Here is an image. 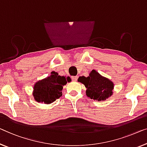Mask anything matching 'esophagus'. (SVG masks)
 <instances>
[{
	"mask_svg": "<svg viewBox=\"0 0 147 147\" xmlns=\"http://www.w3.org/2000/svg\"><path fill=\"white\" fill-rule=\"evenodd\" d=\"M78 79V76H72V80L73 81H76V80Z\"/></svg>",
	"mask_w": 147,
	"mask_h": 147,
	"instance_id": "34e87169",
	"label": "esophagus"
}]
</instances>
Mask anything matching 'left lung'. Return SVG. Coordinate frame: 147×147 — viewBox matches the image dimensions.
<instances>
[{
  "label": "left lung",
  "mask_w": 147,
  "mask_h": 147,
  "mask_svg": "<svg viewBox=\"0 0 147 147\" xmlns=\"http://www.w3.org/2000/svg\"><path fill=\"white\" fill-rule=\"evenodd\" d=\"M78 82L84 85L86 88V96L94 100L104 101L113 94V82L109 78L102 76L96 70L93 69L87 77L80 76Z\"/></svg>",
  "instance_id": "left-lung-1"
}]
</instances>
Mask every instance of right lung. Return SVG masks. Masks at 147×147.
<instances>
[{
  "label": "right lung",
  "instance_id": "obj_1",
  "mask_svg": "<svg viewBox=\"0 0 147 147\" xmlns=\"http://www.w3.org/2000/svg\"><path fill=\"white\" fill-rule=\"evenodd\" d=\"M71 80L69 76H60L57 72H51L47 77L34 84L32 93L34 100L39 103L51 104L62 96L63 86Z\"/></svg>",
  "mask_w": 147,
  "mask_h": 147
}]
</instances>
